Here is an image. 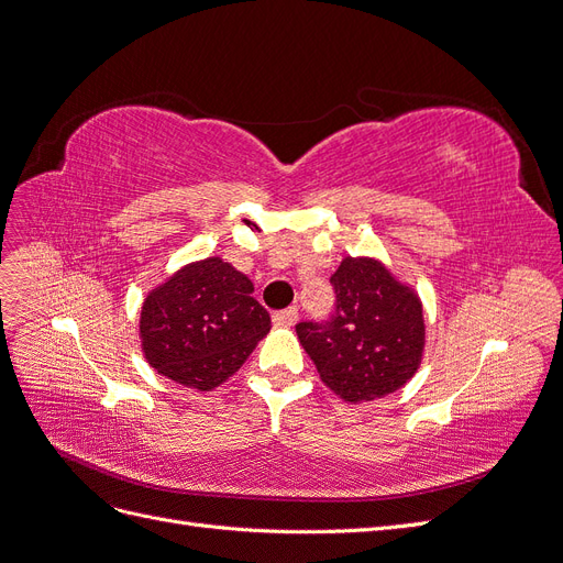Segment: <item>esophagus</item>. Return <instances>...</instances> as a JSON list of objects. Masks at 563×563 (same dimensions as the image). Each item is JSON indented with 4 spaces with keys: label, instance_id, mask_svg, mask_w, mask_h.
<instances>
[{
    "label": "esophagus",
    "instance_id": "obj_1",
    "mask_svg": "<svg viewBox=\"0 0 563 563\" xmlns=\"http://www.w3.org/2000/svg\"><path fill=\"white\" fill-rule=\"evenodd\" d=\"M272 321L277 323V327H294V323L298 321V308H286V310H279L272 314Z\"/></svg>",
    "mask_w": 563,
    "mask_h": 563
}]
</instances>
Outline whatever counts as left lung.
<instances>
[{
	"label": "left lung",
	"mask_w": 563,
	"mask_h": 563,
	"mask_svg": "<svg viewBox=\"0 0 563 563\" xmlns=\"http://www.w3.org/2000/svg\"><path fill=\"white\" fill-rule=\"evenodd\" d=\"M335 312L300 321V345L335 395L362 404L391 395L416 376L424 350L422 302L376 258H343L333 272Z\"/></svg>",
	"instance_id": "left-lung-1"
}]
</instances>
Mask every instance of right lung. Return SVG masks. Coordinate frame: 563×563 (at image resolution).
I'll list each match as a JSON object with an SVG mask.
<instances>
[{
	"instance_id": "add662e5",
	"label": "right lung",
	"mask_w": 563,
	"mask_h": 563,
	"mask_svg": "<svg viewBox=\"0 0 563 563\" xmlns=\"http://www.w3.org/2000/svg\"><path fill=\"white\" fill-rule=\"evenodd\" d=\"M253 284L223 258L180 267L141 308V347L157 373L209 391L225 383L269 331Z\"/></svg>"
}]
</instances>
